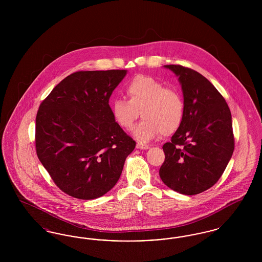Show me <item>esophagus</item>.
<instances>
[{
	"label": "esophagus",
	"instance_id": "esophagus-1",
	"mask_svg": "<svg viewBox=\"0 0 262 262\" xmlns=\"http://www.w3.org/2000/svg\"><path fill=\"white\" fill-rule=\"evenodd\" d=\"M137 149L146 150L149 148V145H146V144H142V143H137Z\"/></svg>",
	"mask_w": 262,
	"mask_h": 262
}]
</instances>
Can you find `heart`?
Masks as SVG:
<instances>
[{"label": "heart", "mask_w": 262, "mask_h": 262, "mask_svg": "<svg viewBox=\"0 0 262 262\" xmlns=\"http://www.w3.org/2000/svg\"><path fill=\"white\" fill-rule=\"evenodd\" d=\"M127 100L116 98L111 103L115 123L123 129H130L140 113L143 119L133 134L138 141L146 143L163 136L174 134L184 123L186 104L182 93L147 75H137L126 83Z\"/></svg>", "instance_id": "heart-1"}]
</instances>
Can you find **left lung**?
<instances>
[{"instance_id": "8db88e82", "label": "left lung", "mask_w": 262, "mask_h": 262, "mask_svg": "<svg viewBox=\"0 0 262 262\" xmlns=\"http://www.w3.org/2000/svg\"><path fill=\"white\" fill-rule=\"evenodd\" d=\"M164 67L179 76L186 115L171 141L163 145L165 161L159 174L171 189L193 195L218 182L233 155L231 111L220 92L200 73L180 64Z\"/></svg>"}]
</instances>
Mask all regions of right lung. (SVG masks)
Returning a JSON list of instances; mask_svg holds the SVG:
<instances>
[{
    "label": "right lung",
    "mask_w": 262,
    "mask_h": 262,
    "mask_svg": "<svg viewBox=\"0 0 262 262\" xmlns=\"http://www.w3.org/2000/svg\"><path fill=\"white\" fill-rule=\"evenodd\" d=\"M125 70L80 71L63 78L36 116L38 158L64 193L94 200L112 188L136 141L113 120L109 99Z\"/></svg>",
    "instance_id": "1"
}]
</instances>
